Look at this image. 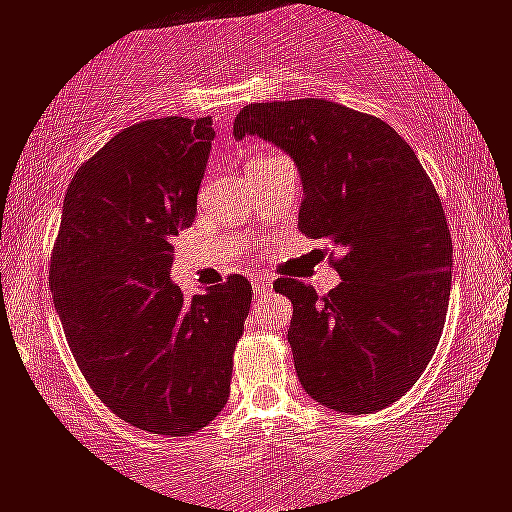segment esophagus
Wrapping results in <instances>:
<instances>
[{
    "label": "esophagus",
    "instance_id": "obj_1",
    "mask_svg": "<svg viewBox=\"0 0 512 512\" xmlns=\"http://www.w3.org/2000/svg\"><path fill=\"white\" fill-rule=\"evenodd\" d=\"M251 287H254L256 294H263V292H268L270 287H273V280H270V277H266V275H251Z\"/></svg>",
    "mask_w": 512,
    "mask_h": 512
}]
</instances>
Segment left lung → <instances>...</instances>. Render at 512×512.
I'll return each mask as SVG.
<instances>
[{"mask_svg":"<svg viewBox=\"0 0 512 512\" xmlns=\"http://www.w3.org/2000/svg\"><path fill=\"white\" fill-rule=\"evenodd\" d=\"M232 132L292 156L304 180L299 230L342 251L330 294L294 277L273 285L294 304L287 339L308 396L351 415L399 401L449 311L453 244L430 175L382 118L327 99L249 104Z\"/></svg>","mask_w":512,"mask_h":512,"instance_id":"left-lung-1","label":"left lung"}]
</instances>
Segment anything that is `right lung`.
Here are the masks:
<instances>
[{
  "label": "right lung",
  "instance_id": "1",
  "mask_svg": "<svg viewBox=\"0 0 512 512\" xmlns=\"http://www.w3.org/2000/svg\"><path fill=\"white\" fill-rule=\"evenodd\" d=\"M211 118L130 125L75 170L49 285L94 394L151 434L187 437L223 410L251 282L230 275L185 299L170 280L175 237L194 223Z\"/></svg>",
  "mask_w": 512,
  "mask_h": 512
}]
</instances>
